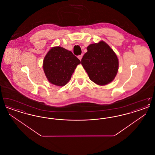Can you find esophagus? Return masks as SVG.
Returning <instances> with one entry per match:
<instances>
[{"label": "esophagus", "mask_w": 155, "mask_h": 155, "mask_svg": "<svg viewBox=\"0 0 155 155\" xmlns=\"http://www.w3.org/2000/svg\"><path fill=\"white\" fill-rule=\"evenodd\" d=\"M82 54H81V55H79V56H78V58L80 59V60H81V59H82Z\"/></svg>", "instance_id": "obj_1"}]
</instances>
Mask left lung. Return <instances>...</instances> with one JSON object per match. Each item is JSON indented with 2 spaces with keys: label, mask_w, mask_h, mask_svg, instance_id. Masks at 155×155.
I'll list each match as a JSON object with an SVG mask.
<instances>
[{
  "label": "left lung",
  "mask_w": 155,
  "mask_h": 155,
  "mask_svg": "<svg viewBox=\"0 0 155 155\" xmlns=\"http://www.w3.org/2000/svg\"><path fill=\"white\" fill-rule=\"evenodd\" d=\"M81 59V64L91 81L104 85L113 81L118 69V60L115 53L105 42L90 45Z\"/></svg>",
  "instance_id": "obj_1"
}]
</instances>
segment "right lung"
<instances>
[{"mask_svg": "<svg viewBox=\"0 0 155 155\" xmlns=\"http://www.w3.org/2000/svg\"><path fill=\"white\" fill-rule=\"evenodd\" d=\"M80 63V60L71 51L58 46L52 48L46 54L43 67L48 81L58 86H64Z\"/></svg>", "mask_w": 155, "mask_h": 155, "instance_id": "right-lung-1", "label": "right lung"}]
</instances>
